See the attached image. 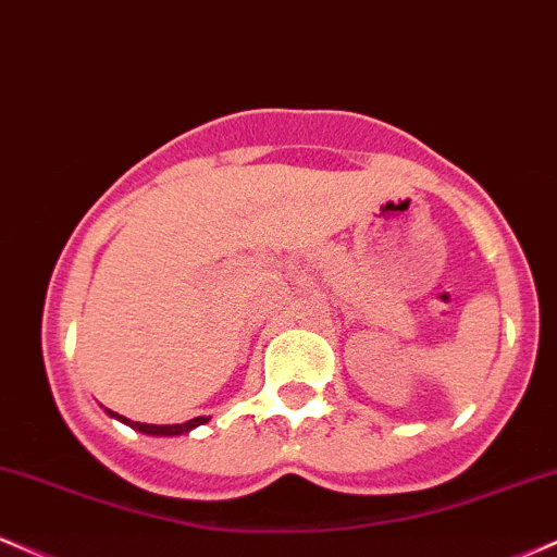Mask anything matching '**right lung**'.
<instances>
[{
	"label": "right lung",
	"mask_w": 557,
	"mask_h": 557,
	"mask_svg": "<svg viewBox=\"0 0 557 557\" xmlns=\"http://www.w3.org/2000/svg\"><path fill=\"white\" fill-rule=\"evenodd\" d=\"M109 414H114V411H109ZM116 420H122L124 424H129L133 430H140V433L146 435H182V433H189L193 428H198V424L208 422V417H195V420H187L182 424H146V422H133L127 420V417L122 414H114Z\"/></svg>",
	"instance_id": "add662e5"
}]
</instances>
